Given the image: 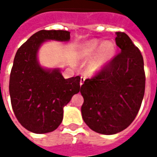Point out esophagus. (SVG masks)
<instances>
[{
    "label": "esophagus",
    "instance_id": "obj_1",
    "mask_svg": "<svg viewBox=\"0 0 157 157\" xmlns=\"http://www.w3.org/2000/svg\"><path fill=\"white\" fill-rule=\"evenodd\" d=\"M84 81H85V78L84 77H81V82H80V85L82 86L83 85V83H84Z\"/></svg>",
    "mask_w": 157,
    "mask_h": 157
}]
</instances>
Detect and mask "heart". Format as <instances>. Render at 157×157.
<instances>
[{"label":"heart","instance_id":"heart-1","mask_svg":"<svg viewBox=\"0 0 157 157\" xmlns=\"http://www.w3.org/2000/svg\"><path fill=\"white\" fill-rule=\"evenodd\" d=\"M115 44L110 40L101 43L99 39H92L82 46L80 50V58L88 59L86 72L90 75H94L101 72L115 57Z\"/></svg>","mask_w":157,"mask_h":157}]
</instances>
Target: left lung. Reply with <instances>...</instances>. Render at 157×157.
Here are the masks:
<instances>
[{"instance_id":"left-lung-1","label":"left lung","mask_w":157,"mask_h":157,"mask_svg":"<svg viewBox=\"0 0 157 157\" xmlns=\"http://www.w3.org/2000/svg\"><path fill=\"white\" fill-rule=\"evenodd\" d=\"M115 42L121 52L81 86L82 118L91 129L102 135H114L127 128L137 115L145 94L144 59L140 49L124 33H116Z\"/></svg>"}]
</instances>
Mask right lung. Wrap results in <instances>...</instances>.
Here are the masks:
<instances>
[{"label": "right lung", "mask_w": 157, "mask_h": 157, "mask_svg": "<svg viewBox=\"0 0 157 157\" xmlns=\"http://www.w3.org/2000/svg\"><path fill=\"white\" fill-rule=\"evenodd\" d=\"M67 42L70 32L41 30L18 48L10 75L9 92L16 118L29 131L45 134L61 124L63 108L80 92L81 77L65 79L59 68L39 65V49L45 41Z\"/></svg>", "instance_id": "obj_1"}]
</instances>
